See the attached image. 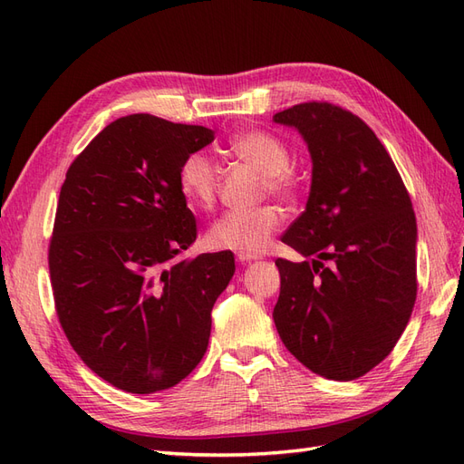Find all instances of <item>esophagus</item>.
Returning <instances> with one entry per match:
<instances>
[{
  "instance_id": "esophagus-1",
  "label": "esophagus",
  "mask_w": 464,
  "mask_h": 464,
  "mask_svg": "<svg viewBox=\"0 0 464 464\" xmlns=\"http://www.w3.org/2000/svg\"><path fill=\"white\" fill-rule=\"evenodd\" d=\"M257 256H246V254H237V261H240L242 265H247L251 261H256Z\"/></svg>"
}]
</instances>
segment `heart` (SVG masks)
Masks as SVG:
<instances>
[{
  "label": "heart",
  "instance_id": "b5f03b06",
  "mask_svg": "<svg viewBox=\"0 0 464 464\" xmlns=\"http://www.w3.org/2000/svg\"><path fill=\"white\" fill-rule=\"evenodd\" d=\"M230 150L242 160L254 164L265 174L263 191L276 198L290 199L296 193V176L290 162L288 145L278 135L265 130H247L236 133L228 141ZM178 186L184 199L195 208H210L217 201L220 172L217 162L205 152H191L178 172ZM278 208L263 205L256 208H232L218 217L207 232V244L220 251L256 256L271 244L280 227Z\"/></svg>",
  "mask_w": 464,
  "mask_h": 464
}]
</instances>
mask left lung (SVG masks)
I'll list each match as a JSON object with an SVG mask.
<instances>
[{"label":"left lung","instance_id":"obj_1","mask_svg":"<svg viewBox=\"0 0 464 464\" xmlns=\"http://www.w3.org/2000/svg\"><path fill=\"white\" fill-rule=\"evenodd\" d=\"M273 120L302 133L314 164L305 210L280 237L312 261H275V325L307 370L353 382L391 354L412 314L411 195L382 141L353 111L314 101Z\"/></svg>","mask_w":464,"mask_h":464}]
</instances>
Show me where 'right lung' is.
<instances>
[{
    "instance_id": "add662e5",
    "label": "right lung",
    "mask_w": 464,
    "mask_h": 464,
    "mask_svg": "<svg viewBox=\"0 0 464 464\" xmlns=\"http://www.w3.org/2000/svg\"><path fill=\"white\" fill-rule=\"evenodd\" d=\"M203 125L150 114L111 121L69 166L48 249L60 325L81 360L135 395L201 362L232 251L174 261L198 237L179 166L213 143Z\"/></svg>"
}]
</instances>
